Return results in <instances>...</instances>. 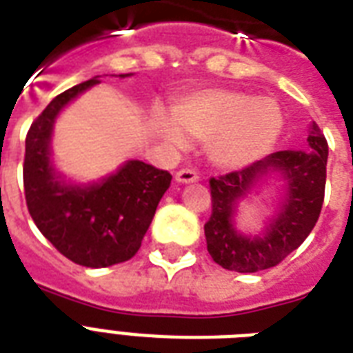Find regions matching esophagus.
<instances>
[{
  "mask_svg": "<svg viewBox=\"0 0 353 353\" xmlns=\"http://www.w3.org/2000/svg\"><path fill=\"white\" fill-rule=\"evenodd\" d=\"M174 180H176L179 184H193V182L199 180V174H196V171H193V169H180L179 173L174 174Z\"/></svg>",
  "mask_w": 353,
  "mask_h": 353,
  "instance_id": "esophagus-1",
  "label": "esophagus"
}]
</instances>
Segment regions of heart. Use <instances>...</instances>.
Instances as JSON below:
<instances>
[{
	"label": "heart",
	"mask_w": 353,
	"mask_h": 353,
	"mask_svg": "<svg viewBox=\"0 0 353 353\" xmlns=\"http://www.w3.org/2000/svg\"><path fill=\"white\" fill-rule=\"evenodd\" d=\"M152 130L176 149H182L188 138L206 141L210 163L236 171L272 149L281 130V112L269 97L210 88L176 101L173 117L154 114Z\"/></svg>",
	"instance_id": "1"
}]
</instances>
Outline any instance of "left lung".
Listing matches in <instances>:
<instances>
[{
    "label": "left lung",
    "instance_id": "left-lung-1",
    "mask_svg": "<svg viewBox=\"0 0 353 353\" xmlns=\"http://www.w3.org/2000/svg\"><path fill=\"white\" fill-rule=\"evenodd\" d=\"M305 151H278L252 165L210 180L212 217L204 225L208 252L223 269L258 272L274 267L310 236L321 215L326 188L327 143L313 121ZM280 179L275 212L261 231L236 228L239 204Z\"/></svg>",
    "mask_w": 353,
    "mask_h": 353
}]
</instances>
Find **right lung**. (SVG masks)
Masks as SVG:
<instances>
[{"instance_id": "obj_1", "label": "right lung", "mask_w": 353, "mask_h": 353, "mask_svg": "<svg viewBox=\"0 0 353 353\" xmlns=\"http://www.w3.org/2000/svg\"><path fill=\"white\" fill-rule=\"evenodd\" d=\"M132 73H123L121 79ZM101 75L57 95L32 123L26 138L23 188L29 214L43 237L73 263L103 269L138 252L171 174L139 160L114 173L75 182L53 160L54 123L65 106L99 84Z\"/></svg>"}]
</instances>
